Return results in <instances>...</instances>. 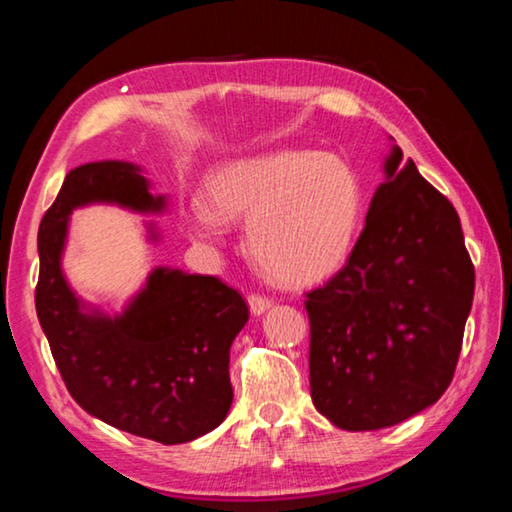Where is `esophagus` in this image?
I'll return each mask as SVG.
<instances>
[{
    "mask_svg": "<svg viewBox=\"0 0 512 512\" xmlns=\"http://www.w3.org/2000/svg\"><path fill=\"white\" fill-rule=\"evenodd\" d=\"M248 305H250V311H253L255 316H259V314H264L268 307H271V298L264 296V293H250Z\"/></svg>",
    "mask_w": 512,
    "mask_h": 512,
    "instance_id": "34e87169",
    "label": "esophagus"
}]
</instances>
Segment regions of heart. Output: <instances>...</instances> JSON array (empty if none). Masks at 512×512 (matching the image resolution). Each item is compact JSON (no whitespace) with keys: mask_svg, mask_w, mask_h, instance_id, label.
Returning <instances> with one entry per match:
<instances>
[{"mask_svg":"<svg viewBox=\"0 0 512 512\" xmlns=\"http://www.w3.org/2000/svg\"><path fill=\"white\" fill-rule=\"evenodd\" d=\"M189 225L198 237L248 223L250 255L284 287H307L339 271L357 237L363 194L354 169L329 153L273 151L210 173Z\"/></svg>","mask_w":512,"mask_h":512,"instance_id":"b5f03b06","label":"heart"}]
</instances>
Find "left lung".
Segmentation results:
<instances>
[{
  "label": "left lung",
  "instance_id": "obj_1",
  "mask_svg": "<svg viewBox=\"0 0 512 512\" xmlns=\"http://www.w3.org/2000/svg\"><path fill=\"white\" fill-rule=\"evenodd\" d=\"M395 146L348 262L307 291L309 386L348 431L393 427L452 384L474 298L454 205Z\"/></svg>",
  "mask_w": 512,
  "mask_h": 512
}]
</instances>
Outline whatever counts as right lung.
<instances>
[{
  "label": "right lung",
  "mask_w": 512,
  "mask_h": 512,
  "mask_svg": "<svg viewBox=\"0 0 512 512\" xmlns=\"http://www.w3.org/2000/svg\"><path fill=\"white\" fill-rule=\"evenodd\" d=\"M94 201L137 212L164 205L128 162H90L67 173L38 230L42 332L69 395L90 415L162 445L189 443L230 411V345L246 325L248 305L219 277L158 268L124 316L83 314L60 253L69 212Z\"/></svg>",
  "instance_id": "1"
}]
</instances>
